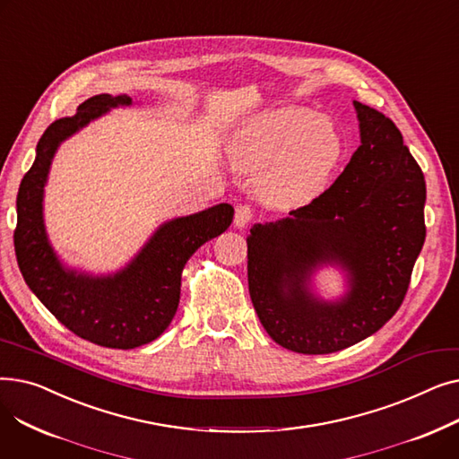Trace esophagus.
I'll return each mask as SVG.
<instances>
[{"instance_id": "obj_1", "label": "esophagus", "mask_w": 459, "mask_h": 459, "mask_svg": "<svg viewBox=\"0 0 459 459\" xmlns=\"http://www.w3.org/2000/svg\"><path fill=\"white\" fill-rule=\"evenodd\" d=\"M255 220V210L247 204H239L236 206V212H234V225L238 229L242 227H247L251 221Z\"/></svg>"}]
</instances>
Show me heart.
<instances>
[{
  "label": "heart",
  "mask_w": 459,
  "mask_h": 459,
  "mask_svg": "<svg viewBox=\"0 0 459 459\" xmlns=\"http://www.w3.org/2000/svg\"><path fill=\"white\" fill-rule=\"evenodd\" d=\"M344 156L329 118L303 108L262 113L234 134L230 160L242 171L264 173L270 203L296 208L316 199Z\"/></svg>",
  "instance_id": "obj_1"
}]
</instances>
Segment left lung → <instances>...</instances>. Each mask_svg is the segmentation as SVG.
Masks as SVG:
<instances>
[{
	"instance_id": "left-lung-1",
	"label": "left lung",
	"mask_w": 459,
	"mask_h": 459,
	"mask_svg": "<svg viewBox=\"0 0 459 459\" xmlns=\"http://www.w3.org/2000/svg\"><path fill=\"white\" fill-rule=\"evenodd\" d=\"M360 144L344 173L307 206L247 236L253 307L272 339L305 355L341 351L400 308L424 246L426 182L389 117L353 102ZM324 263L349 272L351 290L322 302L307 281Z\"/></svg>"
}]
</instances>
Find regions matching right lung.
<instances>
[{
  "label": "right lung",
  "mask_w": 459,
  "mask_h": 459,
  "mask_svg": "<svg viewBox=\"0 0 459 459\" xmlns=\"http://www.w3.org/2000/svg\"><path fill=\"white\" fill-rule=\"evenodd\" d=\"M126 94H96L76 115L46 128L37 158L22 178L16 197L14 251L31 292L80 339L115 350L149 344L169 327L180 301L182 270L189 256L232 223L227 203L163 223L125 270L92 277L66 270L48 242L42 199L48 171L59 144L91 120L117 106H130Z\"/></svg>",
  "instance_id": "right-lung-1"
}]
</instances>
